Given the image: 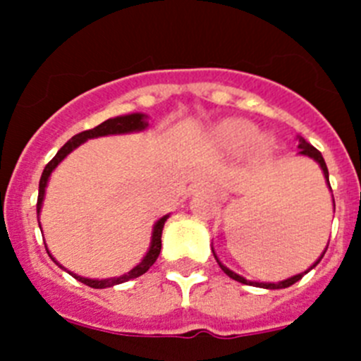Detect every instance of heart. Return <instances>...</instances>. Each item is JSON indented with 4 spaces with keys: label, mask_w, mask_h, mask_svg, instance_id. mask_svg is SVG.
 I'll return each mask as SVG.
<instances>
[{
    "label": "heart",
    "mask_w": 361,
    "mask_h": 361,
    "mask_svg": "<svg viewBox=\"0 0 361 361\" xmlns=\"http://www.w3.org/2000/svg\"><path fill=\"white\" fill-rule=\"evenodd\" d=\"M258 128L245 119H228L216 126L215 137L219 145L228 152L238 153L250 149L253 161H264L269 157L273 141L266 135H258Z\"/></svg>",
    "instance_id": "1"
}]
</instances>
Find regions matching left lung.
<instances>
[{"label":"left lung","mask_w":361,"mask_h":361,"mask_svg":"<svg viewBox=\"0 0 361 361\" xmlns=\"http://www.w3.org/2000/svg\"><path fill=\"white\" fill-rule=\"evenodd\" d=\"M298 149H300V155H305V157H309V159H312V161H317L318 164H320V168H322V171H324V177H325V180H327V186H329V190H331V184H329V170H327V164H325V161H324V157H322V153L318 152L317 148H314V146H311L309 145L307 141H305L304 137H298ZM333 204H334V199H333ZM329 245V244H327ZM213 250V247H212ZM325 251H327V247H325ZM325 251L324 253H322V257L318 258L317 262L312 264L311 267H309L307 271H304V273H300V275H295V276H291V279H288V280H282V282H279V283H266V282H251V280H245L244 276H240V275H237V273H235V271H231L229 269V267H226L224 264L220 262L219 258H216V255H215V251H213V255H215V258H216V262H219V266H220V269L224 271L226 275L229 276V279H233V280H237V282H240V283H245V286H255V288H266V289H283V288H289V286H293V283L295 282H298L300 279H302V276L304 275H307L309 271L312 269V267H317V264L320 262L322 258H324V255H325Z\"/></svg>","instance_id":"8db88e82"}]
</instances>
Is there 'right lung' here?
Here are the masks:
<instances>
[{
  "label": "right lung",
  "mask_w": 361,
  "mask_h": 361,
  "mask_svg": "<svg viewBox=\"0 0 361 361\" xmlns=\"http://www.w3.org/2000/svg\"><path fill=\"white\" fill-rule=\"evenodd\" d=\"M146 126H148V123H146V116H145V114H128V116H119V117H114V119H108V121H104V123L99 124V126H95V128L86 130V132H81V133H78V135H73L72 139H70V141L66 142V145L63 146V148L56 153V157H54L52 161L49 162V164L44 166L43 175H41V178H39V195H37V215H39L41 206H43L44 190H47V184H49L50 173H52V171L56 170L57 164H59V162H61L63 159H65L66 155H68V153L72 152V149H75V148H78V146H81L82 142H86V141H88V139H95V137H104V135H119V133L141 132V130H145ZM168 216H170V215H164V216H162V219H159L157 222H155V226H153V231H152V242H149L148 253H146L145 258H142L141 262L137 264V266L133 267L132 271H128V273H124V275H121V276H114V279H104V280L85 279V276L75 275V273H72V271H68V273L73 276V279H78L79 282L86 283V286H90V288H94V289L111 288V286H117V283L128 282V280L137 279V276L145 275L146 271H148L149 267H152L153 264H155V260H157L159 253H161L162 228H164V222H166V220H168ZM39 228H41V224H39ZM47 253H49V250H47ZM50 258H52L54 262L57 264V260L52 257V255H50ZM57 266L63 267L61 264H57ZM63 269H65V267H63Z\"/></svg>",
  "instance_id": "obj_1"
}]
</instances>
